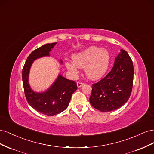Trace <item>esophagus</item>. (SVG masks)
I'll list each match as a JSON object with an SVG mask.
<instances>
[{"label": "esophagus", "mask_w": 154, "mask_h": 154, "mask_svg": "<svg viewBox=\"0 0 154 154\" xmlns=\"http://www.w3.org/2000/svg\"><path fill=\"white\" fill-rule=\"evenodd\" d=\"M84 83H83V82H77V86L78 87H81Z\"/></svg>", "instance_id": "34e87169"}]
</instances>
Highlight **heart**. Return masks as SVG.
Segmentation results:
<instances>
[{"mask_svg": "<svg viewBox=\"0 0 154 154\" xmlns=\"http://www.w3.org/2000/svg\"><path fill=\"white\" fill-rule=\"evenodd\" d=\"M73 62H66V66L73 74L78 72V67L84 68L86 76L91 80L103 76L109 69L110 55L105 48L91 46L72 57Z\"/></svg>", "mask_w": 154, "mask_h": 154, "instance_id": "b5f03b06", "label": "heart"}]
</instances>
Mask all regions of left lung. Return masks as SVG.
I'll use <instances>...</instances> for the list:
<instances>
[{
	"instance_id": "8db88e82",
	"label": "left lung",
	"mask_w": 154,
	"mask_h": 154,
	"mask_svg": "<svg viewBox=\"0 0 154 154\" xmlns=\"http://www.w3.org/2000/svg\"><path fill=\"white\" fill-rule=\"evenodd\" d=\"M121 51L110 72L92 85L90 103L101 112L119 109L131 94L134 80L132 60L127 51L123 49Z\"/></svg>"
}]
</instances>
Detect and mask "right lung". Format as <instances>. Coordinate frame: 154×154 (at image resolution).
I'll return each instance as SVG.
<instances>
[{
	"instance_id": "obj_1",
	"label": "right lung",
	"mask_w": 154,
	"mask_h": 154,
	"mask_svg": "<svg viewBox=\"0 0 154 154\" xmlns=\"http://www.w3.org/2000/svg\"><path fill=\"white\" fill-rule=\"evenodd\" d=\"M57 43L46 44L34 50L27 57L22 69V82L26 100L31 106L39 112L54 116L66 110L72 94L77 90L76 82L59 75L57 80L44 93H36L31 90L28 83L29 71L32 62L36 58L48 56Z\"/></svg>"
}]
</instances>
